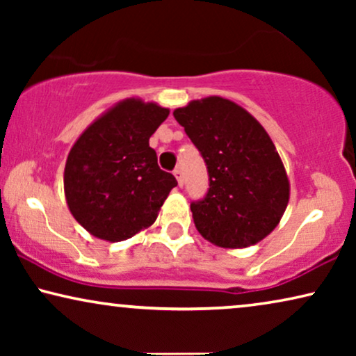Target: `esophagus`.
Wrapping results in <instances>:
<instances>
[{
  "label": "esophagus",
  "instance_id": "1",
  "mask_svg": "<svg viewBox=\"0 0 356 356\" xmlns=\"http://www.w3.org/2000/svg\"><path fill=\"white\" fill-rule=\"evenodd\" d=\"M173 175H175V178L178 179V186H183V170L181 168H177L173 172Z\"/></svg>",
  "mask_w": 356,
  "mask_h": 356
}]
</instances>
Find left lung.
<instances>
[{
    "instance_id": "obj_1",
    "label": "left lung",
    "mask_w": 356,
    "mask_h": 356,
    "mask_svg": "<svg viewBox=\"0 0 356 356\" xmlns=\"http://www.w3.org/2000/svg\"><path fill=\"white\" fill-rule=\"evenodd\" d=\"M173 116L207 165L211 188L191 204L197 232L230 250L264 240L290 199L284 162L267 131L250 111L217 95L191 100Z\"/></svg>"
}]
</instances>
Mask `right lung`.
Masks as SVG:
<instances>
[{"label":"right lung","instance_id":"1","mask_svg":"<svg viewBox=\"0 0 356 356\" xmlns=\"http://www.w3.org/2000/svg\"><path fill=\"white\" fill-rule=\"evenodd\" d=\"M168 108L131 97L87 126L72 145L65 167L70 212L90 235L116 243L157 220L177 179L157 165L150 136Z\"/></svg>","mask_w":356,"mask_h":356}]
</instances>
